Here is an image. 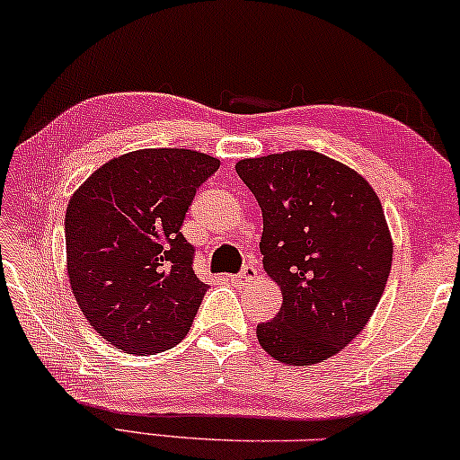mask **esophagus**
<instances>
[{"label": "esophagus", "instance_id": "obj_1", "mask_svg": "<svg viewBox=\"0 0 460 460\" xmlns=\"http://www.w3.org/2000/svg\"><path fill=\"white\" fill-rule=\"evenodd\" d=\"M257 278V270H254V265H244L243 271H240L238 275H228L230 281H236V284H249L251 279Z\"/></svg>", "mask_w": 460, "mask_h": 460}]
</instances>
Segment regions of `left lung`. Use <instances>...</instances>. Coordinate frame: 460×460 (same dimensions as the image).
I'll use <instances>...</instances> for the list:
<instances>
[{
	"instance_id": "obj_1",
	"label": "left lung",
	"mask_w": 460,
	"mask_h": 460,
	"mask_svg": "<svg viewBox=\"0 0 460 460\" xmlns=\"http://www.w3.org/2000/svg\"><path fill=\"white\" fill-rule=\"evenodd\" d=\"M236 172L263 211V270L284 304L257 337L271 358L319 364L356 339L393 263L378 195L362 174L313 150L246 158Z\"/></svg>"
}]
</instances>
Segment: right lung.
Instances as JSON below:
<instances>
[{
	"instance_id": "right-lung-1",
	"label": "right lung",
	"mask_w": 460,
	"mask_h": 460,
	"mask_svg": "<svg viewBox=\"0 0 460 460\" xmlns=\"http://www.w3.org/2000/svg\"><path fill=\"white\" fill-rule=\"evenodd\" d=\"M220 160L182 147L123 154L92 172L66 214L77 306L111 345L154 356L189 333L208 284L181 226Z\"/></svg>"
}]
</instances>
